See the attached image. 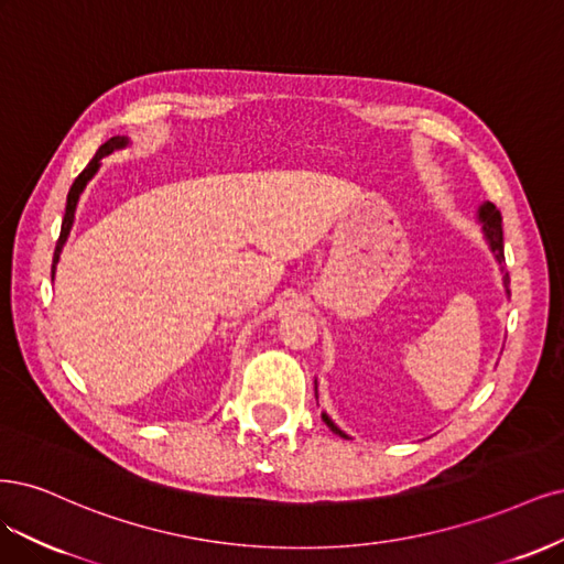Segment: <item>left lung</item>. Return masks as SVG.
<instances>
[{
	"instance_id": "left-lung-1",
	"label": "left lung",
	"mask_w": 564,
	"mask_h": 564,
	"mask_svg": "<svg viewBox=\"0 0 564 564\" xmlns=\"http://www.w3.org/2000/svg\"><path fill=\"white\" fill-rule=\"evenodd\" d=\"M478 217L482 223V231H485V239L489 243V250L495 252L497 262L501 264L503 262V229H501V213L497 210L495 204L485 202L480 208H478ZM508 283H511V279H508V274H503V285H506V293L511 295V290H508ZM323 422L330 426V431H335L337 435H341V438H347V433H341L333 422L328 414H323Z\"/></svg>"
}]
</instances>
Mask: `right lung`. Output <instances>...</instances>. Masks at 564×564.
Listing matches in <instances>:
<instances>
[{
	"label": "right lung",
	"instance_id": "1",
	"mask_svg": "<svg viewBox=\"0 0 564 564\" xmlns=\"http://www.w3.org/2000/svg\"><path fill=\"white\" fill-rule=\"evenodd\" d=\"M126 144H129V138H126V135H115V138L107 140L105 144H100L98 152H96V156L88 161V166L77 175L75 183H72L69 194H67V206H65V217H63V227H61V236H58V243H56V252H53L51 279L56 276V264H58V260H61V252H63V246H65L67 236H69L72 223H75V210H77V204H79V196H82L84 187L88 185V180L98 173V169H100V159H102V156H107V154L117 152V150H123Z\"/></svg>",
	"mask_w": 564,
	"mask_h": 564
}]
</instances>
